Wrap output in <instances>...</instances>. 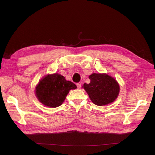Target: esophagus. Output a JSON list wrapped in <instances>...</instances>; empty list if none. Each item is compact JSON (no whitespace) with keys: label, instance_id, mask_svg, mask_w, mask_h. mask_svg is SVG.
I'll return each instance as SVG.
<instances>
[{"label":"esophagus","instance_id":"34e87169","mask_svg":"<svg viewBox=\"0 0 155 155\" xmlns=\"http://www.w3.org/2000/svg\"><path fill=\"white\" fill-rule=\"evenodd\" d=\"M81 83H77V87L78 88V89H80V88H81Z\"/></svg>","mask_w":155,"mask_h":155}]
</instances>
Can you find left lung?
Wrapping results in <instances>:
<instances>
[{
	"mask_svg": "<svg viewBox=\"0 0 155 155\" xmlns=\"http://www.w3.org/2000/svg\"><path fill=\"white\" fill-rule=\"evenodd\" d=\"M91 81L82 86L91 101L97 105H106L114 102L120 92L117 80L106 74L94 73L89 76Z\"/></svg>",
	"mask_w": 155,
	"mask_h": 155,
	"instance_id": "obj_1",
	"label": "left lung"
}]
</instances>
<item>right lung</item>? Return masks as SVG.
Instances as JSON below:
<instances>
[{"instance_id":"right-lung-1","label":"right lung","mask_w":155,"mask_h":155,"mask_svg":"<svg viewBox=\"0 0 155 155\" xmlns=\"http://www.w3.org/2000/svg\"><path fill=\"white\" fill-rule=\"evenodd\" d=\"M77 86L58 74H49L43 78L35 87V95L44 105L49 107L60 106L71 90Z\"/></svg>"}]
</instances>
